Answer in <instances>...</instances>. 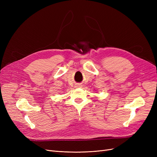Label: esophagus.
Listing matches in <instances>:
<instances>
[{
	"instance_id": "esophagus-1",
	"label": "esophagus",
	"mask_w": 157,
	"mask_h": 157,
	"mask_svg": "<svg viewBox=\"0 0 157 157\" xmlns=\"http://www.w3.org/2000/svg\"><path fill=\"white\" fill-rule=\"evenodd\" d=\"M75 87H77V88H80V87H81V85H80V84H77V86H76Z\"/></svg>"
}]
</instances>
